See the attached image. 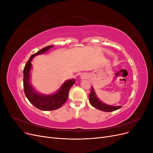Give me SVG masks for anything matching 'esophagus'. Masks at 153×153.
Returning <instances> with one entry per match:
<instances>
[{"instance_id":"obj_1","label":"esophagus","mask_w":153,"mask_h":153,"mask_svg":"<svg viewBox=\"0 0 153 153\" xmlns=\"http://www.w3.org/2000/svg\"><path fill=\"white\" fill-rule=\"evenodd\" d=\"M88 75L86 73H82L80 75V78L81 79H85V78H87Z\"/></svg>"}]
</instances>
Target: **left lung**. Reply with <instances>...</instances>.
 Returning <instances> with one entry per match:
<instances>
[{
  "label": "left lung",
  "mask_w": 153,
  "mask_h": 153,
  "mask_svg": "<svg viewBox=\"0 0 153 153\" xmlns=\"http://www.w3.org/2000/svg\"><path fill=\"white\" fill-rule=\"evenodd\" d=\"M89 102L92 106L104 112H113L122 107V106H112L106 105L98 99L97 97L93 87H91V92L89 94Z\"/></svg>",
  "instance_id": "8db88e82"
}]
</instances>
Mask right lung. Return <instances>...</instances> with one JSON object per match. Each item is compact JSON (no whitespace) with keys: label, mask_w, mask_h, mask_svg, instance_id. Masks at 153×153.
I'll return each instance as SVG.
<instances>
[{"label":"right lung","mask_w":153,"mask_h":153,"mask_svg":"<svg viewBox=\"0 0 153 153\" xmlns=\"http://www.w3.org/2000/svg\"><path fill=\"white\" fill-rule=\"evenodd\" d=\"M53 47L54 45L48 46L40 50L37 53L32 55L24 69V89L25 96L35 107L41 110H53L61 107L68 99L69 89L75 83V79L68 80L63 83V84L56 92L49 95H44L39 93L31 85L30 82V71L32 68L31 62L32 59L36 55L43 54Z\"/></svg>","instance_id":"add662e5"}]
</instances>
